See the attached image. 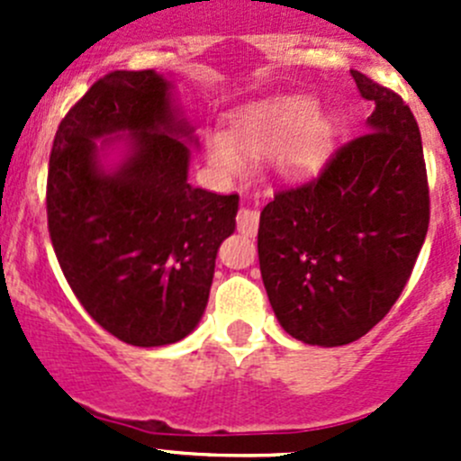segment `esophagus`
Instances as JSON below:
<instances>
[{
    "label": "esophagus",
    "instance_id": "1",
    "mask_svg": "<svg viewBox=\"0 0 461 461\" xmlns=\"http://www.w3.org/2000/svg\"><path fill=\"white\" fill-rule=\"evenodd\" d=\"M236 227H239L240 234L245 236H254L258 231V212L257 209H239L236 213Z\"/></svg>",
    "mask_w": 461,
    "mask_h": 461
}]
</instances>
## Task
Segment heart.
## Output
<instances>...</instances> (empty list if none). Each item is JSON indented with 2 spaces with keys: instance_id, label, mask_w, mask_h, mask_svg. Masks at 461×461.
<instances>
[{
  "instance_id": "b5f03b06",
  "label": "heart",
  "mask_w": 461,
  "mask_h": 461,
  "mask_svg": "<svg viewBox=\"0 0 461 461\" xmlns=\"http://www.w3.org/2000/svg\"><path fill=\"white\" fill-rule=\"evenodd\" d=\"M332 140V122L308 95H278L243 106L230 118L227 133L204 138L207 162L225 178L248 169V158L272 156L292 178L312 174Z\"/></svg>"
}]
</instances>
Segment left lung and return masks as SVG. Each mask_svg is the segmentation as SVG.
<instances>
[{
    "label": "left lung",
    "mask_w": 461,
    "mask_h": 461,
    "mask_svg": "<svg viewBox=\"0 0 461 461\" xmlns=\"http://www.w3.org/2000/svg\"><path fill=\"white\" fill-rule=\"evenodd\" d=\"M350 73L375 102L368 131L314 180L278 189L258 222L260 276L278 323L323 348L357 341L390 312L430 221L415 115L402 95Z\"/></svg>",
    "instance_id": "1"
}]
</instances>
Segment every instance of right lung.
<instances>
[{"label": "right lung", "mask_w": 461, "mask_h": 461, "mask_svg": "<svg viewBox=\"0 0 461 461\" xmlns=\"http://www.w3.org/2000/svg\"><path fill=\"white\" fill-rule=\"evenodd\" d=\"M120 132L130 133L128 156L104 172L95 140ZM192 133L171 82L151 68L100 77L55 133L46 180L55 257L82 308L129 346H169L196 328L218 248L236 230V194L187 183Z\"/></svg>", "instance_id": "right-lung-1"}]
</instances>
